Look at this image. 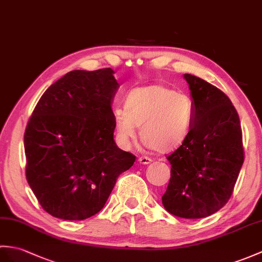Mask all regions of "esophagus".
<instances>
[{"instance_id":"esophagus-1","label":"esophagus","mask_w":262,"mask_h":262,"mask_svg":"<svg viewBox=\"0 0 262 262\" xmlns=\"http://www.w3.org/2000/svg\"><path fill=\"white\" fill-rule=\"evenodd\" d=\"M138 162H139V164H143V165H147V164L151 163V160L147 156H142L138 159Z\"/></svg>"}]
</instances>
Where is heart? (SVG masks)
Wrapping results in <instances>:
<instances>
[{"mask_svg":"<svg viewBox=\"0 0 262 262\" xmlns=\"http://www.w3.org/2000/svg\"><path fill=\"white\" fill-rule=\"evenodd\" d=\"M114 127L118 142L127 146L141 127L143 142L159 153L174 150L185 142L194 119L190 97L162 84L133 89L125 108L115 107Z\"/></svg>","mask_w":262,"mask_h":262,"instance_id":"1","label":"heart"}]
</instances>
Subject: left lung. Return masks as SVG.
Returning a JSON list of instances; mask_svg holds the SVG:
<instances>
[{"instance_id":"8db88e82","label":"left lung","mask_w":262,"mask_h":262,"mask_svg":"<svg viewBox=\"0 0 262 262\" xmlns=\"http://www.w3.org/2000/svg\"><path fill=\"white\" fill-rule=\"evenodd\" d=\"M194 103L192 128L167 157L171 180L162 196L169 213L202 219L227 204L243 164L240 119L232 102L203 79L183 75Z\"/></svg>"}]
</instances>
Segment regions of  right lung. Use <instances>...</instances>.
Instances as JSON below:
<instances>
[{
  "label": "right lung",
  "mask_w": 262,
  "mask_h": 262,
  "mask_svg": "<svg viewBox=\"0 0 262 262\" xmlns=\"http://www.w3.org/2000/svg\"><path fill=\"white\" fill-rule=\"evenodd\" d=\"M111 68L74 70L42 95L24 134L27 180L42 208L84 220L103 208L135 156L114 141L112 103L119 88Z\"/></svg>",
  "instance_id": "add662e5"
}]
</instances>
